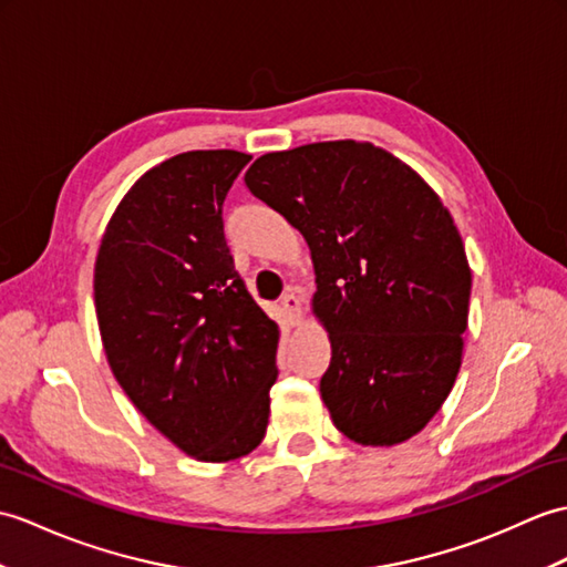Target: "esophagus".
Segmentation results:
<instances>
[{"label": "esophagus", "instance_id": "1", "mask_svg": "<svg viewBox=\"0 0 567 567\" xmlns=\"http://www.w3.org/2000/svg\"><path fill=\"white\" fill-rule=\"evenodd\" d=\"M280 307H282V313H285V319L289 321V323H299L301 321V316H305V307H301V299H299V295H295V292H287L285 297H282V301H280Z\"/></svg>", "mask_w": 567, "mask_h": 567}]
</instances>
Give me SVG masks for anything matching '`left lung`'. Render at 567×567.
Instances as JSON below:
<instances>
[{
    "label": "left lung",
    "mask_w": 567,
    "mask_h": 567,
    "mask_svg": "<svg viewBox=\"0 0 567 567\" xmlns=\"http://www.w3.org/2000/svg\"><path fill=\"white\" fill-rule=\"evenodd\" d=\"M244 181L309 244L333 425L364 446L411 440L462 367L471 268L450 209L411 166L354 140L262 154Z\"/></svg>",
    "instance_id": "1"
}]
</instances>
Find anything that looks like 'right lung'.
<instances>
[{
	"mask_svg": "<svg viewBox=\"0 0 567 567\" xmlns=\"http://www.w3.org/2000/svg\"><path fill=\"white\" fill-rule=\"evenodd\" d=\"M248 162L197 150L150 168L115 207L94 268L117 384L197 462L256 450L278 379V323L248 295L224 239V197Z\"/></svg>",
	"mask_w": 567,
	"mask_h": 567,
	"instance_id": "add662e5",
	"label": "right lung"
}]
</instances>
